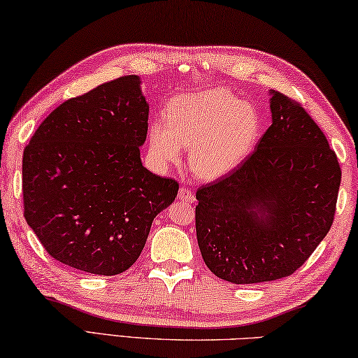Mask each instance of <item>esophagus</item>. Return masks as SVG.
I'll use <instances>...</instances> for the list:
<instances>
[{
	"label": "esophagus",
	"mask_w": 358,
	"mask_h": 358,
	"mask_svg": "<svg viewBox=\"0 0 358 358\" xmlns=\"http://www.w3.org/2000/svg\"><path fill=\"white\" fill-rule=\"evenodd\" d=\"M178 200L185 201V203H193V200H195V195H193L192 190L187 189V187H180L179 193H178Z\"/></svg>",
	"instance_id": "1"
}]
</instances>
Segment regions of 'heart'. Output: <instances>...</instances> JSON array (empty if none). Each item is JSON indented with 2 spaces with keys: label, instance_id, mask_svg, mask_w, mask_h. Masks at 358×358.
Wrapping results in <instances>:
<instances>
[{
  "label": "heart",
  "instance_id": "heart-1",
  "mask_svg": "<svg viewBox=\"0 0 358 358\" xmlns=\"http://www.w3.org/2000/svg\"><path fill=\"white\" fill-rule=\"evenodd\" d=\"M260 114L252 104L220 87L171 99L166 120H152L149 149L162 165L190 148L189 163L200 179L214 180L231 173L248 158L260 138Z\"/></svg>",
  "mask_w": 358,
  "mask_h": 358
}]
</instances>
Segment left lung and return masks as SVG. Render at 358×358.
Listing matches in <instances>:
<instances>
[{
    "mask_svg": "<svg viewBox=\"0 0 358 358\" xmlns=\"http://www.w3.org/2000/svg\"><path fill=\"white\" fill-rule=\"evenodd\" d=\"M271 127L254 154L196 192V239L215 276L257 284L290 276L327 236L341 168L294 99L269 92Z\"/></svg>",
    "mask_w": 358,
    "mask_h": 358,
    "instance_id": "obj_1",
    "label": "left lung"
}]
</instances>
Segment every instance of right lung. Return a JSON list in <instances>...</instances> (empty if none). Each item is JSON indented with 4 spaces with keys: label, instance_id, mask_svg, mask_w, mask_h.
Returning a JSON list of instances; mask_svg holds the SVG:
<instances>
[{
    "label": "right lung",
    "instance_id": "add662e5",
    "mask_svg": "<svg viewBox=\"0 0 358 358\" xmlns=\"http://www.w3.org/2000/svg\"><path fill=\"white\" fill-rule=\"evenodd\" d=\"M148 117L139 76H124L62 103L23 150L25 220L63 265L127 271L174 201L178 182L141 162Z\"/></svg>",
    "mask_w": 358,
    "mask_h": 358
}]
</instances>
